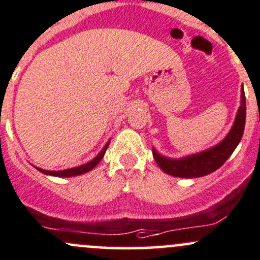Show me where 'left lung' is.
Instances as JSON below:
<instances>
[{"mask_svg":"<svg viewBox=\"0 0 260 260\" xmlns=\"http://www.w3.org/2000/svg\"><path fill=\"white\" fill-rule=\"evenodd\" d=\"M245 113H247L245 94L244 89L242 88V100H240V107L237 113L236 121L231 132L219 144L198 154L182 158V159H169V158L162 157L153 149V157L155 162L167 174L180 177V178H197V177H203L213 173L225 163V160L231 157L232 153L239 144L243 132H244Z\"/></svg>","mask_w":260,"mask_h":260,"instance_id":"1","label":"left lung"}]
</instances>
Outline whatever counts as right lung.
I'll use <instances>...</instances> for the list:
<instances>
[{
	"mask_svg": "<svg viewBox=\"0 0 260 260\" xmlns=\"http://www.w3.org/2000/svg\"><path fill=\"white\" fill-rule=\"evenodd\" d=\"M108 144H109V142H108L107 144H106L105 148H103L102 151H101L100 154H98L97 157L94 158V159H92L91 162L86 163V165H83V166L76 167V168L64 169V171H46V169L37 168V167H36V168H37L40 172H42V173L48 174V176H54V177H73V176H80V174H83V173H86V172H89V171H91V169H93L94 167L97 166L98 163H100V160L102 159L103 155H105L106 149L108 148Z\"/></svg>",
	"mask_w": 260,
	"mask_h": 260,
	"instance_id": "obj_1",
	"label": "right lung"
}]
</instances>
